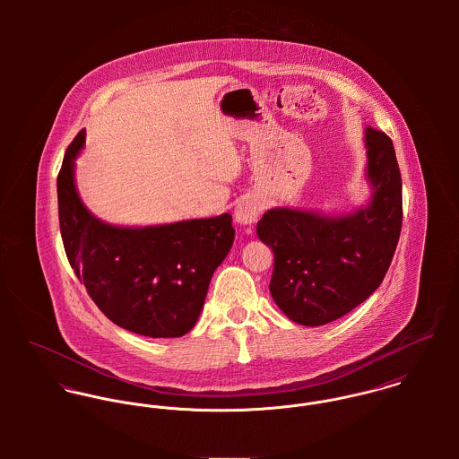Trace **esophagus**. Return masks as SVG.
Wrapping results in <instances>:
<instances>
[{
    "label": "esophagus",
    "instance_id": "obj_1",
    "mask_svg": "<svg viewBox=\"0 0 459 459\" xmlns=\"http://www.w3.org/2000/svg\"><path fill=\"white\" fill-rule=\"evenodd\" d=\"M262 210V201L258 197H246L235 208V221L240 226H251L258 221Z\"/></svg>",
    "mask_w": 459,
    "mask_h": 459
}]
</instances>
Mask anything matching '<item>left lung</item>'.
<instances>
[{
  "mask_svg": "<svg viewBox=\"0 0 459 459\" xmlns=\"http://www.w3.org/2000/svg\"><path fill=\"white\" fill-rule=\"evenodd\" d=\"M366 204L342 213L277 206L256 233L273 251L270 293L295 324L320 327L362 304L384 281L401 233V173L393 141L366 127Z\"/></svg>",
  "mask_w": 459,
  "mask_h": 459,
  "instance_id": "8db88e82",
  "label": "left lung"
}]
</instances>
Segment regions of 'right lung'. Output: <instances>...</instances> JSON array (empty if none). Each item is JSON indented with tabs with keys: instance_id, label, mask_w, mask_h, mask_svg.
<instances>
[{
	"instance_id": "obj_1",
	"label": "right lung",
	"mask_w": 459,
	"mask_h": 459,
	"mask_svg": "<svg viewBox=\"0 0 459 459\" xmlns=\"http://www.w3.org/2000/svg\"><path fill=\"white\" fill-rule=\"evenodd\" d=\"M86 131L66 148L58 213L66 258L97 307L118 327L146 337H180L196 325L210 279L228 256L231 215L157 226H115L95 217L75 187Z\"/></svg>"
}]
</instances>
